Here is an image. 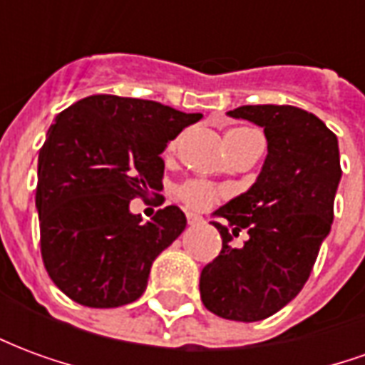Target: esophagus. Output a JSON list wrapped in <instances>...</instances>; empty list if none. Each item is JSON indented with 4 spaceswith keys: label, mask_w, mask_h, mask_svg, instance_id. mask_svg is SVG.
I'll list each match as a JSON object with an SVG mask.
<instances>
[{
    "label": "esophagus",
    "mask_w": 365,
    "mask_h": 365,
    "mask_svg": "<svg viewBox=\"0 0 365 365\" xmlns=\"http://www.w3.org/2000/svg\"><path fill=\"white\" fill-rule=\"evenodd\" d=\"M201 222H203V219H201L199 215L187 213V225H191V227H195V225H201Z\"/></svg>",
    "instance_id": "obj_1"
}]
</instances>
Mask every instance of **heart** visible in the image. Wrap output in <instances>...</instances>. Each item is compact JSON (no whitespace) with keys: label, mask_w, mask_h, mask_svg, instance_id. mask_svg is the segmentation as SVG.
<instances>
[{"label":"heart","mask_w":365,"mask_h":365,"mask_svg":"<svg viewBox=\"0 0 365 365\" xmlns=\"http://www.w3.org/2000/svg\"><path fill=\"white\" fill-rule=\"evenodd\" d=\"M250 135H256L254 130L250 128H230L227 136H225V140H227V148L229 152L237 146L240 140H245ZM175 148V140L168 144V150H174ZM221 191L213 187L211 183L205 182H199V180H193V182H185L183 185H180L178 190H175V197L182 201L183 205L191 209V211H207L209 207L213 205L215 201H219L221 199Z\"/></svg>","instance_id":"heart-1"}]
</instances>
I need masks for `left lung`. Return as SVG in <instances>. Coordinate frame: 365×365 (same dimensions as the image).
<instances>
[{
	"label": "left lung",
	"mask_w": 365,
	"mask_h": 365,
	"mask_svg": "<svg viewBox=\"0 0 365 365\" xmlns=\"http://www.w3.org/2000/svg\"><path fill=\"white\" fill-rule=\"evenodd\" d=\"M230 117L264 127L268 156L250 190L217 209L222 248L201 272L203 305L229 321H264L303 289L334 219L342 175L336 135L293 105H242ZM246 230L245 245L230 246Z\"/></svg>",
	"instance_id": "1"
}]
</instances>
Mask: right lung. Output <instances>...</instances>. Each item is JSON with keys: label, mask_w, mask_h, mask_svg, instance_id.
<instances>
[{"label": "right lung", "mask_w": 365, "mask_h": 365, "mask_svg": "<svg viewBox=\"0 0 365 365\" xmlns=\"http://www.w3.org/2000/svg\"><path fill=\"white\" fill-rule=\"evenodd\" d=\"M201 119L136 97H83L58 117L38 152L36 209L44 268L62 293L86 307L133 303L152 262L185 229L180 207L148 222L128 211L162 187L168 140Z\"/></svg>", "instance_id": "right-lung-1"}]
</instances>
